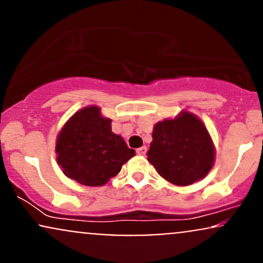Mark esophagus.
<instances>
[{
  "label": "esophagus",
  "instance_id": "obj_1",
  "mask_svg": "<svg viewBox=\"0 0 263 263\" xmlns=\"http://www.w3.org/2000/svg\"><path fill=\"white\" fill-rule=\"evenodd\" d=\"M136 152H137L138 156H144L147 153V147L146 146H142V147H140V148H137V151H136Z\"/></svg>",
  "mask_w": 263,
  "mask_h": 263
}]
</instances>
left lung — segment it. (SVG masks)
Wrapping results in <instances>:
<instances>
[{
    "label": "left lung",
    "mask_w": 263,
    "mask_h": 263,
    "mask_svg": "<svg viewBox=\"0 0 263 263\" xmlns=\"http://www.w3.org/2000/svg\"><path fill=\"white\" fill-rule=\"evenodd\" d=\"M147 159L174 185H190L208 176L215 162V146L197 115L183 110L153 126Z\"/></svg>",
    "instance_id": "1"
}]
</instances>
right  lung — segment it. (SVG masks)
Wrapping results in <instances>:
<instances>
[{
	"instance_id": "1",
	"label": "right lung",
	"mask_w": 263,
	"mask_h": 263,
	"mask_svg": "<svg viewBox=\"0 0 263 263\" xmlns=\"http://www.w3.org/2000/svg\"><path fill=\"white\" fill-rule=\"evenodd\" d=\"M55 153L63 173L87 186L105 185L136 156L121 136L111 131V119L95 105L80 108L64 123Z\"/></svg>"
}]
</instances>
